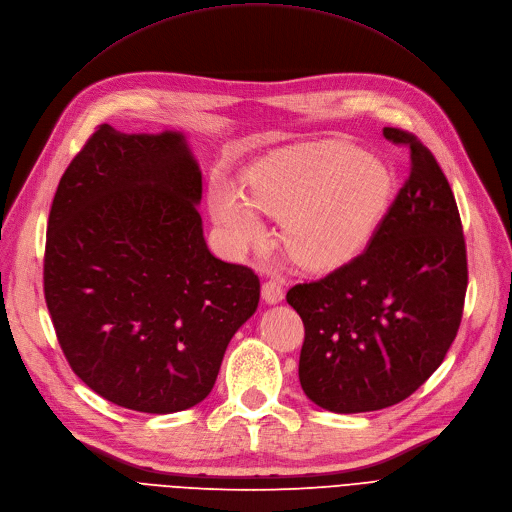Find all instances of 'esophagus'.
<instances>
[{
  "label": "esophagus",
  "mask_w": 512,
  "mask_h": 512,
  "mask_svg": "<svg viewBox=\"0 0 512 512\" xmlns=\"http://www.w3.org/2000/svg\"><path fill=\"white\" fill-rule=\"evenodd\" d=\"M283 285H281V281H277V279H266L264 283H262V298H264V302L266 304H277V302H281L283 300Z\"/></svg>",
  "instance_id": "1"
}]
</instances>
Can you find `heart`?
<instances>
[{"mask_svg":"<svg viewBox=\"0 0 512 512\" xmlns=\"http://www.w3.org/2000/svg\"><path fill=\"white\" fill-rule=\"evenodd\" d=\"M392 177L381 160L348 143L323 141L258 162L250 193L214 179L210 212L233 252L266 241L262 212L285 218L283 239L296 260L329 269L354 258L371 239L385 210Z\"/></svg>","mask_w":512,"mask_h":512,"instance_id":"obj_1","label":"heart"}]
</instances>
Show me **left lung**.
<instances>
[{
	"instance_id": "1",
	"label": "left lung",
	"mask_w": 512,
	"mask_h": 512,
	"mask_svg": "<svg viewBox=\"0 0 512 512\" xmlns=\"http://www.w3.org/2000/svg\"><path fill=\"white\" fill-rule=\"evenodd\" d=\"M410 173L369 246L287 291L304 323L300 383L331 412L394 406L433 375L460 327L469 283L454 193L423 141L385 127Z\"/></svg>"
}]
</instances>
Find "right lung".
I'll list each match as a JSON object with an SVG mask.
<instances>
[{
  "instance_id": "obj_1",
  "label": "right lung",
  "mask_w": 512,
  "mask_h": 512,
  "mask_svg": "<svg viewBox=\"0 0 512 512\" xmlns=\"http://www.w3.org/2000/svg\"><path fill=\"white\" fill-rule=\"evenodd\" d=\"M202 175L179 133L100 125L47 218L43 294L75 375L102 398L168 415L202 402L260 279L210 254Z\"/></svg>"
}]
</instances>
